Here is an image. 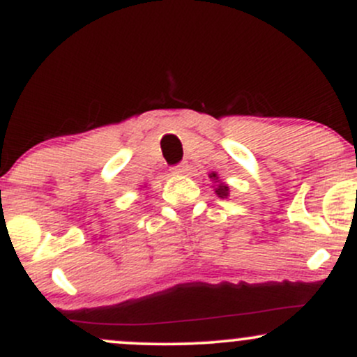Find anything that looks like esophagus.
<instances>
[{
	"label": "esophagus",
	"mask_w": 357,
	"mask_h": 357,
	"mask_svg": "<svg viewBox=\"0 0 357 357\" xmlns=\"http://www.w3.org/2000/svg\"><path fill=\"white\" fill-rule=\"evenodd\" d=\"M188 162H179V165H176L174 167H173V173L174 174H184L188 171Z\"/></svg>",
	"instance_id": "obj_1"
}]
</instances>
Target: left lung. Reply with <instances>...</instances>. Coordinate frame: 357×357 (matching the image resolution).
<instances>
[{
    "mask_svg": "<svg viewBox=\"0 0 357 357\" xmlns=\"http://www.w3.org/2000/svg\"><path fill=\"white\" fill-rule=\"evenodd\" d=\"M210 178L215 179V181H216V179H218V176H216V173H211ZM218 181H220V179H218ZM215 192L220 196V198H227V196H228V186H227V184L220 183L218 188L215 190Z\"/></svg>",
    "mask_w": 357,
    "mask_h": 357,
    "instance_id": "8db88e82",
    "label": "left lung"
}]
</instances>
